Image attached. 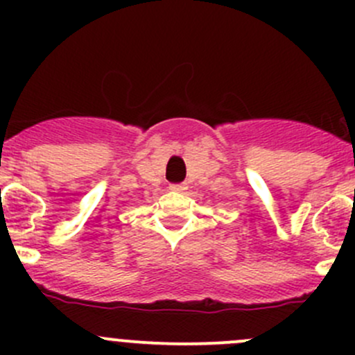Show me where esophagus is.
Listing matches in <instances>:
<instances>
[{
	"label": "esophagus",
	"instance_id": "esophagus-1",
	"mask_svg": "<svg viewBox=\"0 0 355 355\" xmlns=\"http://www.w3.org/2000/svg\"><path fill=\"white\" fill-rule=\"evenodd\" d=\"M170 191L184 192V191H187V187H185V184H173V185H170Z\"/></svg>",
	"mask_w": 355,
	"mask_h": 355
}]
</instances>
